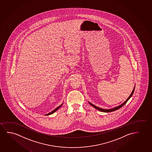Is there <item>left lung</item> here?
Masks as SVG:
<instances>
[{"mask_svg": "<svg viewBox=\"0 0 152 152\" xmlns=\"http://www.w3.org/2000/svg\"><path fill=\"white\" fill-rule=\"evenodd\" d=\"M135 90V86L134 88H133V90L132 92L131 93V94H130V95L129 96L128 98L127 99L126 101L124 102V103H122V104H121V105H119V106H117V107H115V108H112V109H102L101 108H99V107H97L96 106H95V105H93V104H92V103H90L89 102V104H90V105H91L92 106L94 107L95 109H97V110H99V111H102V112H105V113H109V112H112V111H115L116 110H118V109H119L121 107H122L124 104H126V102H128L129 99H130L131 97V96H132L133 94V93H134V91Z\"/></svg>", "mask_w": 152, "mask_h": 152, "instance_id": "left-lung-1", "label": "left lung"}]
</instances>
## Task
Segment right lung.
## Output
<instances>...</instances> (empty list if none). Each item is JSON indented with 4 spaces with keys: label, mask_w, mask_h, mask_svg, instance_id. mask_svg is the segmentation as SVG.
<instances>
[{
    "label": "right lung",
    "mask_w": 152,
    "mask_h": 152,
    "mask_svg": "<svg viewBox=\"0 0 152 152\" xmlns=\"http://www.w3.org/2000/svg\"><path fill=\"white\" fill-rule=\"evenodd\" d=\"M62 104H63V103H62V104L60 105V106H58V107H57L56 109H54L53 110V111H51V112H50V113H47V114H46V115H51V114H53V113H55V111H57V110H58V109H59V108L60 107H61V106H62Z\"/></svg>",
    "instance_id": "obj_1"
}]
</instances>
